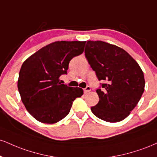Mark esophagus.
I'll return each mask as SVG.
<instances>
[{"mask_svg": "<svg viewBox=\"0 0 157 157\" xmlns=\"http://www.w3.org/2000/svg\"><path fill=\"white\" fill-rule=\"evenodd\" d=\"M90 91V86H87L86 88L84 89V94H88V92Z\"/></svg>", "mask_w": 157, "mask_h": 157, "instance_id": "34e87169", "label": "esophagus"}]
</instances>
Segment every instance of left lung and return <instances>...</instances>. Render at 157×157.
<instances>
[{
  "instance_id": "left-lung-1",
  "label": "left lung",
  "mask_w": 157,
  "mask_h": 157,
  "mask_svg": "<svg viewBox=\"0 0 157 157\" xmlns=\"http://www.w3.org/2000/svg\"><path fill=\"white\" fill-rule=\"evenodd\" d=\"M85 55L99 80V101L90 107L97 118L115 123L125 119L144 92V75L137 62L119 47L102 41H88Z\"/></svg>"
}]
</instances>
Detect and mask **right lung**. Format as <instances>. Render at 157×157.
<instances>
[{"label":"right lung","mask_w":157,"mask_h":157,"mask_svg":"<svg viewBox=\"0 0 157 157\" xmlns=\"http://www.w3.org/2000/svg\"><path fill=\"white\" fill-rule=\"evenodd\" d=\"M86 41H58L41 48L22 63L17 87L22 103L35 119L55 124L69 114L76 98L83 94L80 88L60 82L67 73L69 61L82 54Z\"/></svg>","instance_id":"add662e5"}]
</instances>
